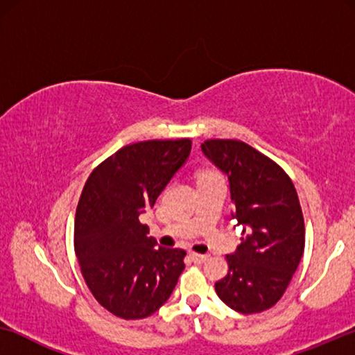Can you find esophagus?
I'll return each instance as SVG.
<instances>
[{"label": "esophagus", "mask_w": 355, "mask_h": 355, "mask_svg": "<svg viewBox=\"0 0 355 355\" xmlns=\"http://www.w3.org/2000/svg\"><path fill=\"white\" fill-rule=\"evenodd\" d=\"M191 259L193 260V263H205V261L210 259V257L200 255V254H191Z\"/></svg>", "instance_id": "34e87169"}]
</instances>
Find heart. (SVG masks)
<instances>
[{"label": "heart", "mask_w": 355, "mask_h": 355, "mask_svg": "<svg viewBox=\"0 0 355 355\" xmlns=\"http://www.w3.org/2000/svg\"><path fill=\"white\" fill-rule=\"evenodd\" d=\"M210 176H216V173H211V171L202 173V174H200V179H203V178H210Z\"/></svg>", "instance_id": "1"}]
</instances>
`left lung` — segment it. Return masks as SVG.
I'll use <instances>...</instances> for the list:
<instances>
[{"instance_id":"obj_1","label":"left lung","mask_w":355,"mask_h":355,"mask_svg":"<svg viewBox=\"0 0 355 355\" xmlns=\"http://www.w3.org/2000/svg\"><path fill=\"white\" fill-rule=\"evenodd\" d=\"M202 152L227 176L241 244L226 255L218 297L239 313L273 307L304 255L305 227L297 192L284 169L241 140H205Z\"/></svg>"}]
</instances>
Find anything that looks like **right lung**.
Returning a JSON list of instances; mask_svg holds the SVG:
<instances>
[{"mask_svg":"<svg viewBox=\"0 0 355 355\" xmlns=\"http://www.w3.org/2000/svg\"><path fill=\"white\" fill-rule=\"evenodd\" d=\"M191 139L125 145L87 179L77 203L74 249L90 293L116 317H150L184 270L182 249L158 247L140 216L187 162Z\"/></svg>","mask_w":355,"mask_h":355,"instance_id":"add662e5","label":"right lung"}]
</instances>
